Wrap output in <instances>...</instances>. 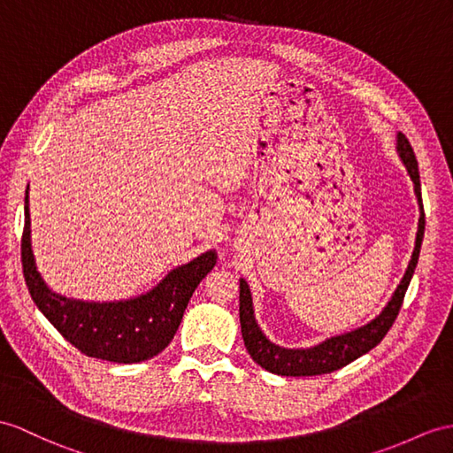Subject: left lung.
Returning a JSON list of instances; mask_svg holds the SVG:
<instances>
[{
	"label": "left lung",
	"instance_id": "left-lung-1",
	"mask_svg": "<svg viewBox=\"0 0 453 453\" xmlns=\"http://www.w3.org/2000/svg\"><path fill=\"white\" fill-rule=\"evenodd\" d=\"M398 153L405 165L407 173H410L411 180L415 184V194L418 205H421V217H418V230L415 240V250L407 271L395 288L392 300L384 307V311L372 319V321L357 330H351L348 334L334 336L325 340L323 344L307 349H286L280 346H274L273 342L265 338L261 328L256 323L253 317V305H251V294L250 286L246 280H240V325H242V338L251 359L274 374H282V377H315V374H326L346 367L348 363L367 354L380 340L386 336V333L392 328L395 317H398L405 290L411 282L413 271L417 267L418 251H421V242L425 234V211H423V200H421V180H418V167L417 159L410 140H407L402 132L398 134Z\"/></svg>",
	"mask_w": 453,
	"mask_h": 453
}]
</instances>
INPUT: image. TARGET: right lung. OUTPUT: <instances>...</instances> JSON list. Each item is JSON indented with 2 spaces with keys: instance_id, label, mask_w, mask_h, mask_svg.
<instances>
[{
  "instance_id": "obj_1",
  "label": "right lung",
  "mask_w": 453,
  "mask_h": 453,
  "mask_svg": "<svg viewBox=\"0 0 453 453\" xmlns=\"http://www.w3.org/2000/svg\"><path fill=\"white\" fill-rule=\"evenodd\" d=\"M20 257L28 292L48 321L84 356L113 363H140L167 348L197 284L217 263V253L205 251L173 269L151 292L128 302L90 303L58 296L42 280L32 256L28 190Z\"/></svg>"
}]
</instances>
